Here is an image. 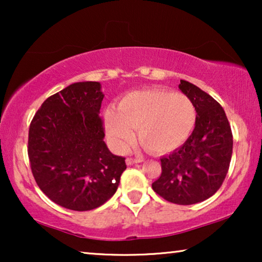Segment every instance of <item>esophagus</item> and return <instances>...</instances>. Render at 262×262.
I'll return each instance as SVG.
<instances>
[{
  "label": "esophagus",
  "instance_id": "obj_1",
  "mask_svg": "<svg viewBox=\"0 0 262 262\" xmlns=\"http://www.w3.org/2000/svg\"><path fill=\"white\" fill-rule=\"evenodd\" d=\"M142 161H143L142 159H132V157H127L126 164L127 166H132V164H135V163H141Z\"/></svg>",
  "mask_w": 262,
  "mask_h": 262
}]
</instances>
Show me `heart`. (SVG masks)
<instances>
[{"label": "heart", "instance_id": "obj_1", "mask_svg": "<svg viewBox=\"0 0 262 262\" xmlns=\"http://www.w3.org/2000/svg\"><path fill=\"white\" fill-rule=\"evenodd\" d=\"M196 108L187 95L163 89L134 92L118 102L116 111L107 110L105 127L117 149L123 150L134 139L137 128L141 144L151 152L178 149L195 126Z\"/></svg>", "mask_w": 262, "mask_h": 262}]
</instances>
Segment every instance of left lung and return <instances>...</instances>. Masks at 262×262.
Instances as JSON below:
<instances>
[{
  "instance_id": "8db88e82",
  "label": "left lung",
  "mask_w": 262,
  "mask_h": 262,
  "mask_svg": "<svg viewBox=\"0 0 262 262\" xmlns=\"http://www.w3.org/2000/svg\"><path fill=\"white\" fill-rule=\"evenodd\" d=\"M180 91L195 105L194 130L180 148L161 159V177L152 189L167 202L192 205L212 196L223 184L232 155V134L220 103L181 80Z\"/></svg>"
}]
</instances>
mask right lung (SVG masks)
Returning a JSON list of instances; mask_svg holds the SVG:
<instances>
[{
	"label": "right lung",
	"mask_w": 262,
	"mask_h": 262,
	"mask_svg": "<svg viewBox=\"0 0 262 262\" xmlns=\"http://www.w3.org/2000/svg\"><path fill=\"white\" fill-rule=\"evenodd\" d=\"M99 82H77L42 102L28 131V157L39 188L74 211L105 204L126 169L125 157L107 148Z\"/></svg>",
	"instance_id": "add662e5"
}]
</instances>
